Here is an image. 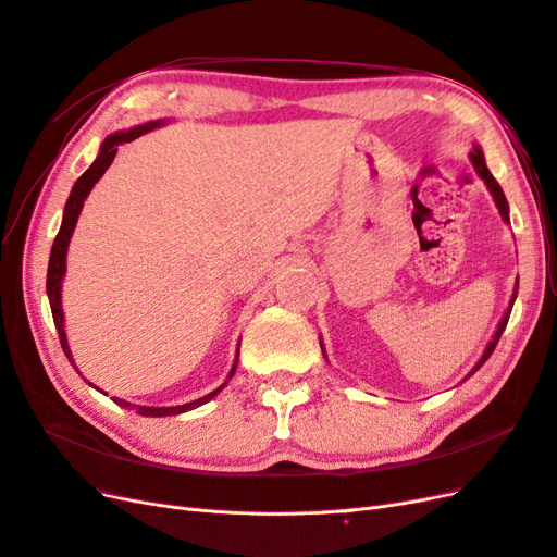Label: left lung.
<instances>
[{"instance_id":"1","label":"left lung","mask_w":557,"mask_h":557,"mask_svg":"<svg viewBox=\"0 0 557 557\" xmlns=\"http://www.w3.org/2000/svg\"><path fill=\"white\" fill-rule=\"evenodd\" d=\"M469 160H471V164H474L476 174H479V176L483 178V183L487 185V190H491V195H493V199H495V205H497V209H499L502 221H504V223H509V201H507V197H504V193H502V188H499V183L495 181V176L491 174V170H487V166H485V158H483V150H481V146H474V153H469ZM516 297H518V281H516V288H513V295H511V301H509V309L504 311V318L499 320V325H497V330H495V334H493L491 344L485 346L481 360L474 364V369H471V372H469L462 381H467L471 374H476L479 369L483 367V362L493 356V350H495V346H497V342H499V336H502L504 327H507V323H509V315H511V309H513V301H516ZM320 348H323V342H320ZM323 352H325V350H323ZM325 358H327V356H325Z\"/></svg>"}]
</instances>
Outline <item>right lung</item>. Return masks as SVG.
I'll return each mask as SVG.
<instances>
[{
  "label": "right lung",
  "instance_id": "right-lung-1",
  "mask_svg": "<svg viewBox=\"0 0 557 557\" xmlns=\"http://www.w3.org/2000/svg\"><path fill=\"white\" fill-rule=\"evenodd\" d=\"M164 125V121H150V123H144V125H137L132 129H125V132H113L109 134V137L102 141V146H99V156L95 158V162L88 166L86 172H83L78 176V181L74 183V188L70 193V199H66L64 205V213H62V225H60V232L58 237L53 242V248H50V260H48V276H46V293H48V301H50V311H53V320H55V327H58V334H60V344H62V350L66 360H70L76 369V362L72 358V350H70V342H66V332H64V311H62V278H64V272H66V248H70V239L74 234V227H76V221L81 215V209H83V201L88 199L90 190L95 188V183L104 176V172L111 166L115 153H117V146H123L127 141H134L139 139L141 134L150 132ZM237 362H239V348H237V358H234V364L230 369L227 374V381L234 376V372H237ZM78 372V369H76ZM81 374V372H78ZM227 381L215 387L213 393L199 397L195 401H188V404H181V407H139V404H129L121 397H111L115 404H121L123 409H132L137 411L139 416H150V418H160V416H178V413H185V411H193L197 407H201V404H207L209 399H213L218 393L223 391V387L227 385ZM92 385V383H90ZM107 395V393H104Z\"/></svg>",
  "mask_w": 557,
  "mask_h": 557
}]
</instances>
